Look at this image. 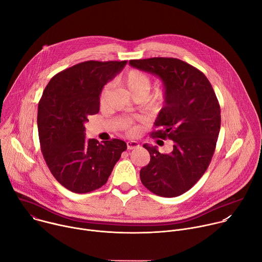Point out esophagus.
<instances>
[{"mask_svg": "<svg viewBox=\"0 0 262 262\" xmlns=\"http://www.w3.org/2000/svg\"><path fill=\"white\" fill-rule=\"evenodd\" d=\"M126 145H127V149H129V150L139 147V143L137 141H128L126 142Z\"/></svg>", "mask_w": 262, "mask_h": 262, "instance_id": "1", "label": "esophagus"}]
</instances>
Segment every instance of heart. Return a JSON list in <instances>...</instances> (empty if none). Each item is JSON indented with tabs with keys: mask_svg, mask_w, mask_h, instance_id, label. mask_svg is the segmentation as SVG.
Segmentation results:
<instances>
[{
	"mask_svg": "<svg viewBox=\"0 0 262 262\" xmlns=\"http://www.w3.org/2000/svg\"><path fill=\"white\" fill-rule=\"evenodd\" d=\"M122 84L128 90V92L132 94V96L141 95L144 98L147 96V94L149 93V91H150V88H151V80L148 77V74H146L145 72L138 70V69L130 70L124 77V79L122 80ZM105 93H106V89H103L101 92V95H100L101 101L103 100ZM164 100H165L164 91H157L155 94H152L151 96H149L147 98L148 107L152 111L158 110L163 104ZM124 127L130 134H135L137 132V128L135 126H133L129 121L124 123Z\"/></svg>",
	"mask_w": 262,
	"mask_h": 262,
	"instance_id": "obj_1",
	"label": "heart"
}]
</instances>
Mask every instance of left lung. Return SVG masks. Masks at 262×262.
Wrapping results in <instances>:
<instances>
[{
  "mask_svg": "<svg viewBox=\"0 0 262 262\" xmlns=\"http://www.w3.org/2000/svg\"><path fill=\"white\" fill-rule=\"evenodd\" d=\"M129 65L162 80L164 106L155 122L158 130L150 135L174 143L170 154L143 145L150 162L141 169V181L158 196L177 197L189 191L209 166L221 127L217 98L204 73L179 59L130 60Z\"/></svg>",
  "mask_w": 262,
  "mask_h": 262,
  "instance_id": "obj_1",
  "label": "left lung"
}]
</instances>
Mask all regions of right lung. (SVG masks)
I'll list each match as a JSON object with an SVG mask.
<instances>
[{
	"instance_id": "obj_1",
	"label": "right lung",
	"mask_w": 262,
	"mask_h": 262,
	"mask_svg": "<svg viewBox=\"0 0 262 262\" xmlns=\"http://www.w3.org/2000/svg\"><path fill=\"white\" fill-rule=\"evenodd\" d=\"M127 61H86L54 76L38 103L40 148L54 177L67 190L85 194L107 181L127 148L119 139H85L88 117L99 112L103 86Z\"/></svg>"
}]
</instances>
